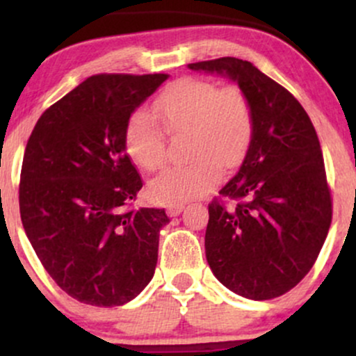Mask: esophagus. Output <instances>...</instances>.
I'll return each mask as SVG.
<instances>
[{
  "mask_svg": "<svg viewBox=\"0 0 356 356\" xmlns=\"http://www.w3.org/2000/svg\"><path fill=\"white\" fill-rule=\"evenodd\" d=\"M182 209H184L182 204H177V206H169V207H167L165 212H167V216H170V218H174V216L181 214Z\"/></svg>",
  "mask_w": 356,
  "mask_h": 356,
  "instance_id": "obj_1",
  "label": "esophagus"
}]
</instances>
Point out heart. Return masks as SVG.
<instances>
[{
  "label": "heart",
  "instance_id": "obj_1",
  "mask_svg": "<svg viewBox=\"0 0 356 356\" xmlns=\"http://www.w3.org/2000/svg\"><path fill=\"white\" fill-rule=\"evenodd\" d=\"M169 136L189 134L191 164L152 179L150 195L162 204H182L206 194L220 181V167L234 169L246 157L254 136V113L243 90L219 88L207 80L181 79L170 83L154 104ZM145 112L132 113L124 144L132 162L147 172L165 164V136Z\"/></svg>",
  "mask_w": 356,
  "mask_h": 356
}]
</instances>
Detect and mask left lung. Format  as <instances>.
Returning a JSON list of instances; mask_svg holds the SVG:
<instances>
[{"label": "left lung", "mask_w": 356, "mask_h": 356, "mask_svg": "<svg viewBox=\"0 0 356 356\" xmlns=\"http://www.w3.org/2000/svg\"><path fill=\"white\" fill-rule=\"evenodd\" d=\"M187 67L238 81L254 113L243 165L209 204L207 263L231 291L273 300L308 275L332 224L316 130L300 102L251 61L224 56Z\"/></svg>", "instance_id": "obj_1"}]
</instances>
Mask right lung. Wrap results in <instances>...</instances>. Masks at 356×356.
Segmentation results:
<instances>
[{"label": "right lung", "instance_id": "obj_1", "mask_svg": "<svg viewBox=\"0 0 356 356\" xmlns=\"http://www.w3.org/2000/svg\"><path fill=\"white\" fill-rule=\"evenodd\" d=\"M165 73L90 76L36 122L19 175L22 222L43 268L80 303L120 306L152 280L164 209H134L125 125Z\"/></svg>", "mask_w": 356, "mask_h": 356}]
</instances>
